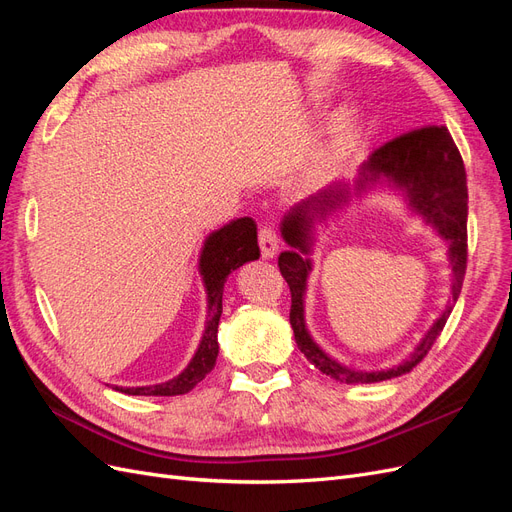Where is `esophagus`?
Returning a JSON list of instances; mask_svg holds the SVG:
<instances>
[{
  "instance_id": "34e87169",
  "label": "esophagus",
  "mask_w": 512,
  "mask_h": 512,
  "mask_svg": "<svg viewBox=\"0 0 512 512\" xmlns=\"http://www.w3.org/2000/svg\"><path fill=\"white\" fill-rule=\"evenodd\" d=\"M258 243H260L262 258H273L277 250H280V237H277L275 228L271 226H262L258 230Z\"/></svg>"
}]
</instances>
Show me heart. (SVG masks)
<instances>
[{
  "mask_svg": "<svg viewBox=\"0 0 512 512\" xmlns=\"http://www.w3.org/2000/svg\"><path fill=\"white\" fill-rule=\"evenodd\" d=\"M348 136H350V123H348V121H342V126H339V128L333 132L329 145L324 147L322 156H324V158L331 156V153H333L337 147H342V145L348 141Z\"/></svg>",
  "mask_w": 512,
  "mask_h": 512,
  "instance_id": "b5f03b06",
  "label": "heart"
}]
</instances>
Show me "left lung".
Here are the masks:
<instances>
[{
	"instance_id": "obj_1",
	"label": "left lung",
	"mask_w": 512,
	"mask_h": 512,
	"mask_svg": "<svg viewBox=\"0 0 512 512\" xmlns=\"http://www.w3.org/2000/svg\"><path fill=\"white\" fill-rule=\"evenodd\" d=\"M382 179L404 190L410 207L416 213H421L427 224L436 226L440 235L451 245L448 247L451 250L448 256H451L455 273L453 301H457L468 265V181L466 166H463L461 153L451 132H448L446 126H423L399 134L393 141L378 147L361 166L359 190H365L367 185H374ZM346 194L348 192L344 185H333V188L305 200L303 205L294 207L292 213H288V218L282 224V235L294 250L282 252L277 267H280L290 288V324L305 359L316 365L322 374L331 376L337 382L371 384L404 376L412 371V367L421 363L440 337L448 316L453 312V303L444 309V314L429 329L423 342L416 346L410 359L393 369L354 371L333 361L329 354H324L314 344V339L309 337L305 329L303 318V294L312 265L301 254H307L309 250V224H312L314 215H324L339 203H346Z\"/></svg>"
}]
</instances>
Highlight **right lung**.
<instances>
[{
	"label": "right lung",
	"mask_w": 512,
	"mask_h": 512,
	"mask_svg": "<svg viewBox=\"0 0 512 512\" xmlns=\"http://www.w3.org/2000/svg\"><path fill=\"white\" fill-rule=\"evenodd\" d=\"M260 256L258 239H256V222L252 218H241L226 224L224 228L215 230L205 241L203 254H200V275L207 288L209 297V320L205 327L203 342H200L194 359L185 367L181 374L173 380L156 386H136V389H117L126 395H158L173 397L185 395L203 380L215 367L218 359V324L222 316V294L224 282L230 271L239 269L241 265Z\"/></svg>",
	"instance_id": "obj_1"
}]
</instances>
